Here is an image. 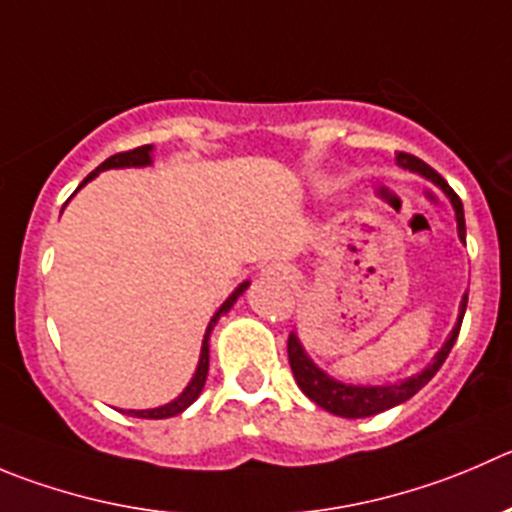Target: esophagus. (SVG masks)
Returning <instances> with one entry per match:
<instances>
[{"mask_svg": "<svg viewBox=\"0 0 512 512\" xmlns=\"http://www.w3.org/2000/svg\"><path fill=\"white\" fill-rule=\"evenodd\" d=\"M266 274L276 276V279H284V281L294 279V269H291V266H286V264H274V266H269V269H266Z\"/></svg>", "mask_w": 512, "mask_h": 512, "instance_id": "1", "label": "esophagus"}]
</instances>
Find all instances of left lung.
<instances>
[{
	"label": "left lung",
	"mask_w": 512,
	"mask_h": 512,
	"mask_svg": "<svg viewBox=\"0 0 512 512\" xmlns=\"http://www.w3.org/2000/svg\"><path fill=\"white\" fill-rule=\"evenodd\" d=\"M397 163L402 168L412 170V173H420L425 175L427 180H432L447 198H450L452 208H455V218H457V236L460 241H465V213H462V201L457 198V193L447 186V180L442 178L437 170H432L425 160L415 158L410 153H397ZM465 306H467V296H462L460 301V316H457V324L455 329L450 332L447 342L442 344L440 352L435 354L430 364L422 369L420 374H412V377L402 379L397 384H344L339 379L329 377L324 369L316 367L314 362L309 359V354L304 352L301 347L299 337L294 332L289 334V364H291V372H294L296 384L301 387V392L316 402L319 407H324L326 412H332V415L339 417H349V420H357V417H372L379 415V412L389 410V407H397L402 402H407L410 397H415L427 382L437 374V369L445 364L447 354H450L452 344H455L457 334H460V324H462V316H465Z\"/></svg>",
	"instance_id": "left-lung-1"
}]
</instances>
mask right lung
<instances>
[{
	"label": "right lung",
	"instance_id": "obj_1",
	"mask_svg": "<svg viewBox=\"0 0 512 512\" xmlns=\"http://www.w3.org/2000/svg\"><path fill=\"white\" fill-rule=\"evenodd\" d=\"M150 163H153V145H140V148H135V150L115 153V155H110V158H107L105 163L97 165V168L92 170V173L87 175L85 180H82L80 188L85 186L87 180L95 178V175L100 173V170H110V168H143V165H150ZM80 188H77V191H80ZM246 289H248V281H243V284L238 286V289L233 291V294L228 296L226 301H223L221 309H218L216 314H213V319L208 321V329H206V337H203V344H201V359H198L196 374H193V379H191V382H188V387L183 389V394H178V397H175L173 402H168V405H163V407H155V410H128V415L143 417V420H165V417L180 415V412L186 410V407H191L193 402H196L198 394L203 392V384H206V377H208V339H211L213 326H216V321L221 319V314H226V311L231 309L233 304H236V299Z\"/></svg>",
	"mask_w": 512,
	"mask_h": 512
}]
</instances>
